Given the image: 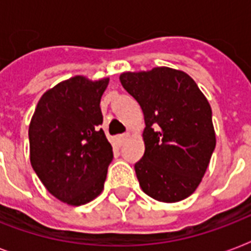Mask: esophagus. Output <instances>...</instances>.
<instances>
[{
  "instance_id": "obj_1",
  "label": "esophagus",
  "mask_w": 251,
  "mask_h": 251,
  "mask_svg": "<svg viewBox=\"0 0 251 251\" xmlns=\"http://www.w3.org/2000/svg\"><path fill=\"white\" fill-rule=\"evenodd\" d=\"M129 138H130V134L129 133L121 134V135H118V137H117V143L120 146H122V145H124V143H125L126 141H127V139H129Z\"/></svg>"
}]
</instances>
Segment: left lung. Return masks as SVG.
I'll list each match as a JSON object with an SVG mask.
<instances>
[{
    "label": "left lung",
    "mask_w": 251,
    "mask_h": 251,
    "mask_svg": "<svg viewBox=\"0 0 251 251\" xmlns=\"http://www.w3.org/2000/svg\"><path fill=\"white\" fill-rule=\"evenodd\" d=\"M120 80L145 114V155L134 165L142 190L165 203L190 197L216 146L208 100L190 75L165 66Z\"/></svg>",
    "instance_id": "1"
}]
</instances>
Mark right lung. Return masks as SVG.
Here are the masks:
<instances>
[{"label": "right lung", "mask_w": 251, "mask_h": 251, "mask_svg": "<svg viewBox=\"0 0 251 251\" xmlns=\"http://www.w3.org/2000/svg\"><path fill=\"white\" fill-rule=\"evenodd\" d=\"M109 78L76 75L48 90L29 122V160L47 190L70 206H82L104 189L113 159L99 126L100 100Z\"/></svg>", "instance_id": "right-lung-1"}]
</instances>
